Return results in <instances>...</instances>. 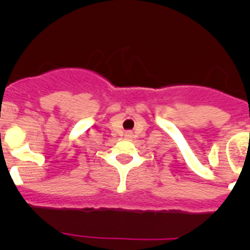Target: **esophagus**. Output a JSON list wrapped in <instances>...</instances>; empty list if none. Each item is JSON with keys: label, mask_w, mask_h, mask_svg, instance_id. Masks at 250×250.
<instances>
[{"label": "esophagus", "mask_w": 250, "mask_h": 250, "mask_svg": "<svg viewBox=\"0 0 250 250\" xmlns=\"http://www.w3.org/2000/svg\"><path fill=\"white\" fill-rule=\"evenodd\" d=\"M132 132H130V130H127V132L125 133V138H132Z\"/></svg>", "instance_id": "esophagus-1"}]
</instances>
